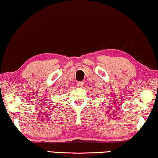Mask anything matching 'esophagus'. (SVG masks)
I'll list each match as a JSON object with an SVG mask.
<instances>
[{
	"label": "esophagus",
	"mask_w": 158,
	"mask_h": 158,
	"mask_svg": "<svg viewBox=\"0 0 158 158\" xmlns=\"http://www.w3.org/2000/svg\"><path fill=\"white\" fill-rule=\"evenodd\" d=\"M83 85H84V82L83 81H79L77 82V86L79 88H81Z\"/></svg>",
	"instance_id": "1"
}]
</instances>
